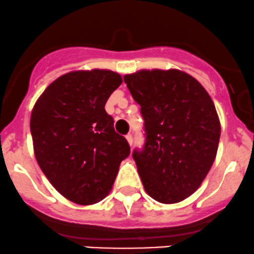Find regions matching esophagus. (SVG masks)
<instances>
[{
    "instance_id": "1",
    "label": "esophagus",
    "mask_w": 254,
    "mask_h": 254,
    "mask_svg": "<svg viewBox=\"0 0 254 254\" xmlns=\"http://www.w3.org/2000/svg\"><path fill=\"white\" fill-rule=\"evenodd\" d=\"M126 139H127L128 144L132 146L133 145V137H132V134H127L126 135Z\"/></svg>"
}]
</instances>
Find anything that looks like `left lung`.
I'll return each mask as SVG.
<instances>
[{
  "label": "left lung",
  "instance_id": "8db88e82",
  "mask_svg": "<svg viewBox=\"0 0 254 254\" xmlns=\"http://www.w3.org/2000/svg\"><path fill=\"white\" fill-rule=\"evenodd\" d=\"M124 80L144 120V145L132 153L144 190L160 203L181 202L215 160L220 122L213 100L179 69L139 70Z\"/></svg>",
  "mask_w": 254,
  "mask_h": 254
}]
</instances>
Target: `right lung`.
<instances>
[{
	"instance_id": "obj_1",
	"label": "right lung",
	"mask_w": 254,
	"mask_h": 254,
	"mask_svg": "<svg viewBox=\"0 0 254 254\" xmlns=\"http://www.w3.org/2000/svg\"><path fill=\"white\" fill-rule=\"evenodd\" d=\"M119 73L75 70L45 89L30 117L36 161L51 185L77 204L109 194L129 144L115 132L105 104L121 85Z\"/></svg>"
}]
</instances>
